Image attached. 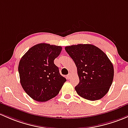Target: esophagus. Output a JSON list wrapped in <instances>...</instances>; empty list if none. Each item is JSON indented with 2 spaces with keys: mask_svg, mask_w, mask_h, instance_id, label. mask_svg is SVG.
I'll return each mask as SVG.
<instances>
[{
  "mask_svg": "<svg viewBox=\"0 0 128 128\" xmlns=\"http://www.w3.org/2000/svg\"><path fill=\"white\" fill-rule=\"evenodd\" d=\"M70 76H71L70 74H68V80H70Z\"/></svg>",
  "mask_w": 128,
  "mask_h": 128,
  "instance_id": "obj_1",
  "label": "esophagus"
}]
</instances>
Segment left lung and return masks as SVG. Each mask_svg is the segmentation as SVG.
<instances>
[{
  "mask_svg": "<svg viewBox=\"0 0 128 128\" xmlns=\"http://www.w3.org/2000/svg\"><path fill=\"white\" fill-rule=\"evenodd\" d=\"M65 50L77 68L80 82L75 89L78 94L90 100L103 98L114 75L113 64L106 53L91 44L71 45Z\"/></svg>",
  "mask_w": 128,
  "mask_h": 128,
  "instance_id": "obj_1",
  "label": "left lung"
}]
</instances>
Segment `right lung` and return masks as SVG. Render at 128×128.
<instances>
[{
  "instance_id": "add662e5",
  "label": "right lung",
  "mask_w": 128,
  "mask_h": 128,
  "mask_svg": "<svg viewBox=\"0 0 128 128\" xmlns=\"http://www.w3.org/2000/svg\"><path fill=\"white\" fill-rule=\"evenodd\" d=\"M61 51V46L44 43L31 47L21 58L18 66L20 83L34 100L46 102L54 98L66 82L54 64Z\"/></svg>"
}]
</instances>
